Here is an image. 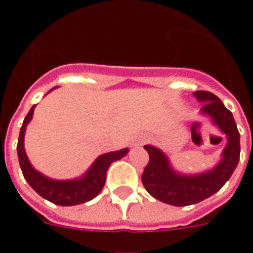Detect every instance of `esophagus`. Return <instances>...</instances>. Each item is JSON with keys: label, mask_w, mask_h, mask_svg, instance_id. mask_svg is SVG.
<instances>
[{"label": "esophagus", "mask_w": 253, "mask_h": 253, "mask_svg": "<svg viewBox=\"0 0 253 253\" xmlns=\"http://www.w3.org/2000/svg\"><path fill=\"white\" fill-rule=\"evenodd\" d=\"M133 144H134V146H135V147H139V146H142V144H143V139H142V138H138V139H135V140H134V143H133Z\"/></svg>", "instance_id": "1"}]
</instances>
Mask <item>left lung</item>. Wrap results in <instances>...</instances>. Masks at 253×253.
<instances>
[{
    "instance_id": "8db88e82",
    "label": "left lung",
    "mask_w": 253,
    "mask_h": 253,
    "mask_svg": "<svg viewBox=\"0 0 253 253\" xmlns=\"http://www.w3.org/2000/svg\"><path fill=\"white\" fill-rule=\"evenodd\" d=\"M193 95L204 104L200 115L208 116L224 134L227 144L215 166L200 173H181L172 167L165 152L151 144L144 146L149 162L142 175L143 186L153 198L175 207L196 204L214 195L231 178L240 161V131L231 111L211 92L196 91Z\"/></svg>"
}]
</instances>
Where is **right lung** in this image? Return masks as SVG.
Wrapping results in <instances>:
<instances>
[{
  "instance_id": "1",
  "label": "right lung",
  "mask_w": 253,
  "mask_h": 253,
  "mask_svg": "<svg viewBox=\"0 0 253 253\" xmlns=\"http://www.w3.org/2000/svg\"><path fill=\"white\" fill-rule=\"evenodd\" d=\"M54 88H51L50 91H53ZM34 109L35 105L31 107L26 118L24 119L22 126L20 129L19 142H17V156H19L20 167H21L22 175L28 181V184L42 198L46 199L48 202L55 205H60V207H72V205L84 204V203L92 200L101 193L105 181H106L107 169L110 167L111 163L124 157L129 152V149L123 148L120 151L101 154L93 161L90 169L80 177L71 178V180H54V178L48 177L33 167L26 156L25 147H24L26 126L33 119Z\"/></svg>"
}]
</instances>
